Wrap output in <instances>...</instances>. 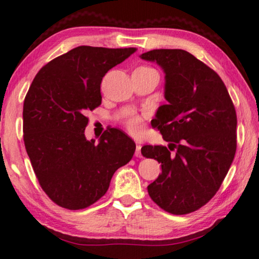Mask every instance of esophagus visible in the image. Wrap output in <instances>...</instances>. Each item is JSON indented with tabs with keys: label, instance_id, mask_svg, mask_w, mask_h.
<instances>
[{
	"label": "esophagus",
	"instance_id": "1",
	"mask_svg": "<svg viewBox=\"0 0 259 259\" xmlns=\"http://www.w3.org/2000/svg\"><path fill=\"white\" fill-rule=\"evenodd\" d=\"M140 150H142V146H140V145H137V146H136L135 155L137 156V157H140V156H142V152H140Z\"/></svg>",
	"mask_w": 259,
	"mask_h": 259
}]
</instances>
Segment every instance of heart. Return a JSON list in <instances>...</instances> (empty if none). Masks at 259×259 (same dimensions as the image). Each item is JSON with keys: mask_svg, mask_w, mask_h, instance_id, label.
Returning <instances> with one entry per match:
<instances>
[{"mask_svg": "<svg viewBox=\"0 0 259 259\" xmlns=\"http://www.w3.org/2000/svg\"><path fill=\"white\" fill-rule=\"evenodd\" d=\"M126 128L131 134H137L142 129V119L139 116H131L126 121Z\"/></svg>", "mask_w": 259, "mask_h": 259, "instance_id": "heart-1", "label": "heart"}]
</instances>
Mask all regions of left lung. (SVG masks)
I'll return each instance as SVG.
<instances>
[{"instance_id":"left-lung-1","label":"left lung","mask_w":259,"mask_h":259,"mask_svg":"<svg viewBox=\"0 0 259 259\" xmlns=\"http://www.w3.org/2000/svg\"><path fill=\"white\" fill-rule=\"evenodd\" d=\"M139 57L163 69L166 100L151 123L168 147H142V154L162 168L148 194L165 211L190 213L216 194L233 162L234 105L218 74L190 52L156 49Z\"/></svg>"}]
</instances>
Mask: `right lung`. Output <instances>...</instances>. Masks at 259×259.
Listing matches in <instances>:
<instances>
[{
	"label": "right lung",
	"instance_id": "right-lung-1",
	"mask_svg": "<svg viewBox=\"0 0 259 259\" xmlns=\"http://www.w3.org/2000/svg\"><path fill=\"white\" fill-rule=\"evenodd\" d=\"M136 48L81 46L57 57L34 77L25 97L24 142L42 190L60 207L87 208L107 192L136 144L111 128L87 140L85 113L102 104L100 83Z\"/></svg>",
	"mask_w": 259,
	"mask_h": 259
}]
</instances>
